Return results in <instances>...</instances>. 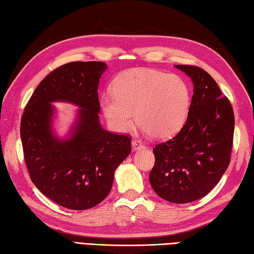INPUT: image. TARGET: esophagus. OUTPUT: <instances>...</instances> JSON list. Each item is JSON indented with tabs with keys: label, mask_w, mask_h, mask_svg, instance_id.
Returning a JSON list of instances; mask_svg holds the SVG:
<instances>
[{
	"label": "esophagus",
	"mask_w": 254,
	"mask_h": 254,
	"mask_svg": "<svg viewBox=\"0 0 254 254\" xmlns=\"http://www.w3.org/2000/svg\"><path fill=\"white\" fill-rule=\"evenodd\" d=\"M131 147L134 150H138V149H141V148H145V144L139 139H132Z\"/></svg>",
	"instance_id": "esophagus-1"
}]
</instances>
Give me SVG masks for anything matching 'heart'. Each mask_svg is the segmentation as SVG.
I'll use <instances>...</instances> for the list:
<instances>
[{
	"label": "heart",
	"mask_w": 254,
	"mask_h": 254,
	"mask_svg": "<svg viewBox=\"0 0 254 254\" xmlns=\"http://www.w3.org/2000/svg\"><path fill=\"white\" fill-rule=\"evenodd\" d=\"M113 91L102 95L100 105L107 122L117 131L129 129L136 118L154 138H167L180 130L188 117L190 90L177 74L131 69L116 78Z\"/></svg>",
	"instance_id": "heart-1"
}]
</instances>
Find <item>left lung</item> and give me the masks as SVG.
<instances>
[{"mask_svg": "<svg viewBox=\"0 0 254 254\" xmlns=\"http://www.w3.org/2000/svg\"><path fill=\"white\" fill-rule=\"evenodd\" d=\"M193 81L188 119L179 134L153 149L149 182L159 197L183 204L205 196L229 167L234 114L230 100L205 70L175 65Z\"/></svg>", "mask_w": 254, "mask_h": 254, "instance_id": "1", "label": "left lung"}]
</instances>
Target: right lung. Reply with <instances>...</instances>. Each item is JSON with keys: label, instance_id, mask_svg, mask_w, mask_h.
<instances>
[{"label": "right lung", "instance_id": "1", "mask_svg": "<svg viewBox=\"0 0 254 254\" xmlns=\"http://www.w3.org/2000/svg\"><path fill=\"white\" fill-rule=\"evenodd\" d=\"M107 65L75 61L44 78L21 119V140L31 181L40 192L70 210H88L109 194L116 168L131 150V138L105 130L99 122L98 84ZM64 101L80 107L71 135L52 130L54 107Z\"/></svg>", "mask_w": 254, "mask_h": 254}]
</instances>
